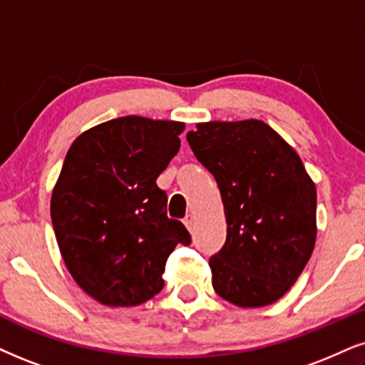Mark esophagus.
<instances>
[{
	"label": "esophagus",
	"mask_w": 365,
	"mask_h": 365,
	"mask_svg": "<svg viewBox=\"0 0 365 365\" xmlns=\"http://www.w3.org/2000/svg\"><path fill=\"white\" fill-rule=\"evenodd\" d=\"M183 224H185V227L188 230H192L193 224H195V217H193V214H187L185 219H183Z\"/></svg>",
	"instance_id": "esophagus-1"
}]
</instances>
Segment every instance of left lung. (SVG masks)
Here are the masks:
<instances>
[{
    "label": "left lung",
    "instance_id": "1",
    "mask_svg": "<svg viewBox=\"0 0 365 365\" xmlns=\"http://www.w3.org/2000/svg\"><path fill=\"white\" fill-rule=\"evenodd\" d=\"M187 141L214 175L227 222L225 244L209 259L215 293L242 308L271 305L315 247V183L297 151L257 119L200 123Z\"/></svg>",
    "mask_w": 365,
    "mask_h": 365
}]
</instances>
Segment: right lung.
Listing matches in <instances>:
<instances>
[{
  "mask_svg": "<svg viewBox=\"0 0 365 365\" xmlns=\"http://www.w3.org/2000/svg\"><path fill=\"white\" fill-rule=\"evenodd\" d=\"M185 124L124 116L72 143L55 183L50 215L68 273L108 307H136L163 288L177 244H190L167 215L156 178L180 150Z\"/></svg>",
  "mask_w": 365,
  "mask_h": 365,
  "instance_id": "obj_1",
  "label": "right lung"
}]
</instances>
